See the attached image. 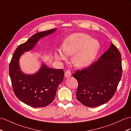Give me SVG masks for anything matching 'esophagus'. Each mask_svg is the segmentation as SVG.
Masks as SVG:
<instances>
[{
    "instance_id": "34e87169",
    "label": "esophagus",
    "mask_w": 131,
    "mask_h": 131,
    "mask_svg": "<svg viewBox=\"0 0 131 131\" xmlns=\"http://www.w3.org/2000/svg\"><path fill=\"white\" fill-rule=\"evenodd\" d=\"M71 76V72L70 70H66L65 72V76L66 78H69Z\"/></svg>"
}]
</instances>
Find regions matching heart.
<instances>
[{"instance_id":"b5f03b06","label":"heart","mask_w":131,"mask_h":131,"mask_svg":"<svg viewBox=\"0 0 131 131\" xmlns=\"http://www.w3.org/2000/svg\"><path fill=\"white\" fill-rule=\"evenodd\" d=\"M100 44L97 40L85 33H75L65 40L62 48L57 50L60 60H66L67 55H73L72 62L78 68H84L93 62L99 52Z\"/></svg>"}]
</instances>
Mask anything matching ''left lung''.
I'll use <instances>...</instances> for the list:
<instances>
[{"instance_id": "obj_1", "label": "left lung", "mask_w": 131, "mask_h": 131, "mask_svg": "<svg viewBox=\"0 0 131 131\" xmlns=\"http://www.w3.org/2000/svg\"><path fill=\"white\" fill-rule=\"evenodd\" d=\"M122 73L121 55L111 43L108 50L96 61L73 73L78 82L77 99L90 107L107 102L115 95Z\"/></svg>"}]
</instances>
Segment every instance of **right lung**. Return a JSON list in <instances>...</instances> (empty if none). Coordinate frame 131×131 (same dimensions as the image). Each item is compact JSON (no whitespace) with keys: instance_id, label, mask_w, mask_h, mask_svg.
<instances>
[{"instance_id":"add662e5","label":"right lung","mask_w":131,"mask_h":131,"mask_svg":"<svg viewBox=\"0 0 131 131\" xmlns=\"http://www.w3.org/2000/svg\"><path fill=\"white\" fill-rule=\"evenodd\" d=\"M52 29L35 34L25 42L18 46L9 64V76L15 96L30 106L42 107L49 105L54 100L57 88L64 76L62 69H53L42 65L39 71L34 75H26L20 69L19 60L23 52L35 46L39 40L54 32Z\"/></svg>"}]
</instances>
